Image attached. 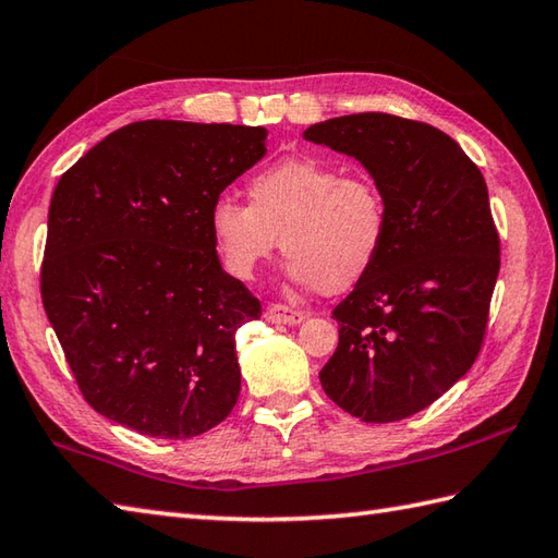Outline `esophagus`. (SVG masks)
Returning <instances> with one entry per match:
<instances>
[{
	"instance_id": "34e87169",
	"label": "esophagus",
	"mask_w": 558,
	"mask_h": 558,
	"mask_svg": "<svg viewBox=\"0 0 558 558\" xmlns=\"http://www.w3.org/2000/svg\"><path fill=\"white\" fill-rule=\"evenodd\" d=\"M265 317L269 323H277V325H299L303 323V313L289 308V305H281V303H267L265 308Z\"/></svg>"
}]
</instances>
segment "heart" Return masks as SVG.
I'll use <instances>...</instances> for the list:
<instances>
[{
  "label": "heart",
  "instance_id": "obj_1",
  "mask_svg": "<svg viewBox=\"0 0 558 558\" xmlns=\"http://www.w3.org/2000/svg\"><path fill=\"white\" fill-rule=\"evenodd\" d=\"M388 202L368 173L317 156H291L247 180V204L223 195L209 233L226 275L238 281L279 247L293 281L342 293L368 275L388 243Z\"/></svg>",
  "mask_w": 558,
  "mask_h": 558
}]
</instances>
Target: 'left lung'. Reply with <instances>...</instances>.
<instances>
[{
    "label": "left lung",
    "instance_id": "left-lung-1",
    "mask_svg": "<svg viewBox=\"0 0 558 558\" xmlns=\"http://www.w3.org/2000/svg\"><path fill=\"white\" fill-rule=\"evenodd\" d=\"M303 136L354 156L390 219L380 259L332 311L339 344L323 390L361 422H400L480 356L501 267L484 175L446 132L388 112L332 118Z\"/></svg>",
    "mask_w": 558,
    "mask_h": 558
}]
</instances>
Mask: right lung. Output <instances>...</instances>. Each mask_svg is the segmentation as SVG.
<instances>
[{
    "label": "right lung",
    "mask_w": 558,
    "mask_h": 558,
    "mask_svg": "<svg viewBox=\"0 0 558 558\" xmlns=\"http://www.w3.org/2000/svg\"><path fill=\"white\" fill-rule=\"evenodd\" d=\"M265 140L245 124L132 122L57 183L43 305L84 400L110 422L183 440L235 407V332L263 305L221 269L209 209Z\"/></svg>",
    "instance_id": "1"
}]
</instances>
